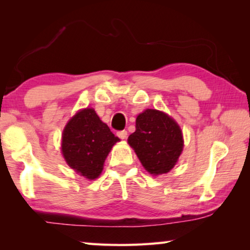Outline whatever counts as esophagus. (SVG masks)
Masks as SVG:
<instances>
[{
	"label": "esophagus",
	"mask_w": 250,
	"mask_h": 250,
	"mask_svg": "<svg viewBox=\"0 0 250 250\" xmlns=\"http://www.w3.org/2000/svg\"><path fill=\"white\" fill-rule=\"evenodd\" d=\"M117 135H118V137H119L120 139H122V140H124V139L126 138V135H128V132H126L125 130H121V131H118Z\"/></svg>",
	"instance_id": "esophagus-1"
}]
</instances>
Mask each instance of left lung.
Masks as SVG:
<instances>
[{
  "mask_svg": "<svg viewBox=\"0 0 250 250\" xmlns=\"http://www.w3.org/2000/svg\"><path fill=\"white\" fill-rule=\"evenodd\" d=\"M128 143L152 175L170 172L184 146L180 125L155 109H146L137 117L135 131L129 135Z\"/></svg>",
  "mask_w": 250,
  "mask_h": 250,
  "instance_id": "obj_1",
  "label": "left lung"
}]
</instances>
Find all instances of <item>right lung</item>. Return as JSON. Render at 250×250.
<instances>
[{"mask_svg":"<svg viewBox=\"0 0 250 250\" xmlns=\"http://www.w3.org/2000/svg\"><path fill=\"white\" fill-rule=\"evenodd\" d=\"M120 139L100 120L92 108L78 111L66 125L62 152L66 163L88 180L98 177L111 147Z\"/></svg>","mask_w":250,"mask_h":250,"instance_id":"add662e5","label":"right lung"}]
</instances>
